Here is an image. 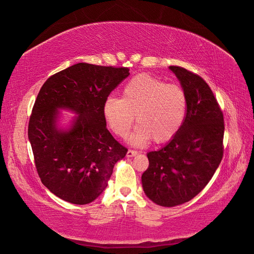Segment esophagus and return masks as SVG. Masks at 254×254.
Masks as SVG:
<instances>
[{
	"mask_svg": "<svg viewBox=\"0 0 254 254\" xmlns=\"http://www.w3.org/2000/svg\"><path fill=\"white\" fill-rule=\"evenodd\" d=\"M136 155H137V151H135V150L128 149L127 152V157H134V156H136Z\"/></svg>",
	"mask_w": 254,
	"mask_h": 254,
	"instance_id": "1",
	"label": "esophagus"
}]
</instances>
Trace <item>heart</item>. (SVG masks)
Masks as SVG:
<instances>
[{
	"instance_id": "1",
	"label": "heart",
	"mask_w": 254,
	"mask_h": 254,
	"mask_svg": "<svg viewBox=\"0 0 254 254\" xmlns=\"http://www.w3.org/2000/svg\"><path fill=\"white\" fill-rule=\"evenodd\" d=\"M103 111L108 127L119 137L128 133L136 116L138 126L129 136L132 145L144 146L151 138L164 143L173 138L184 123L187 97L180 85L138 74L126 84L122 98L105 99Z\"/></svg>"
}]
</instances>
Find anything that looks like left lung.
Returning a JSON list of instances; mask_svg holds the SVG:
<instances>
[{
  "instance_id": "8db88e82",
  "label": "left lung",
  "mask_w": 254,
  "mask_h": 254,
  "mask_svg": "<svg viewBox=\"0 0 254 254\" xmlns=\"http://www.w3.org/2000/svg\"><path fill=\"white\" fill-rule=\"evenodd\" d=\"M187 97V113L178 134L147 154L149 167L141 175L152 202L175 207L190 201L207 186L223 158L224 118L213 92L201 76L170 66Z\"/></svg>"
}]
</instances>
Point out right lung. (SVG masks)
I'll return each instance as SVG.
<instances>
[{"instance_id":"obj_1","label":"right lung","mask_w":254,"mask_h":254,"mask_svg":"<svg viewBox=\"0 0 254 254\" xmlns=\"http://www.w3.org/2000/svg\"><path fill=\"white\" fill-rule=\"evenodd\" d=\"M128 70L79 63L53 74L41 87L28 137L41 182L64 201H94L107 187L117 161L127 155L106 127L103 107ZM58 109L79 115L67 130L57 126Z\"/></svg>"}]
</instances>
